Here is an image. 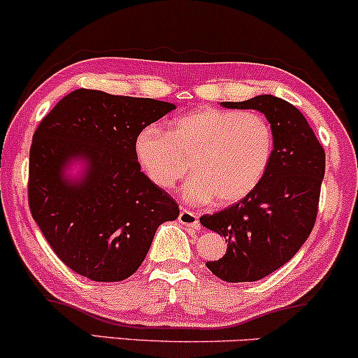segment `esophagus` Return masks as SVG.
<instances>
[{
  "label": "esophagus",
  "instance_id": "1",
  "mask_svg": "<svg viewBox=\"0 0 358 358\" xmlns=\"http://www.w3.org/2000/svg\"><path fill=\"white\" fill-rule=\"evenodd\" d=\"M178 221H180V224H183V226L190 227V229H199L200 227L199 215L195 214V212H190L187 209H182V212H180Z\"/></svg>",
  "mask_w": 358,
  "mask_h": 358
}]
</instances>
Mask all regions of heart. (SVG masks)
Here are the masks:
<instances>
[{
    "label": "heart",
    "mask_w": 358,
    "mask_h": 358,
    "mask_svg": "<svg viewBox=\"0 0 358 358\" xmlns=\"http://www.w3.org/2000/svg\"><path fill=\"white\" fill-rule=\"evenodd\" d=\"M272 124L258 112L202 107L168 122L166 132L144 127L134 155L144 175L170 190L192 168L182 188L190 203L215 199L217 206L241 202L257 190L272 163Z\"/></svg>",
    "instance_id": "1"
}]
</instances>
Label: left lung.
Wrapping results in <instances>:
<instances>
[{"label":"left lung","mask_w":358,"mask_h":358,"mask_svg":"<svg viewBox=\"0 0 358 358\" xmlns=\"http://www.w3.org/2000/svg\"><path fill=\"white\" fill-rule=\"evenodd\" d=\"M258 110L272 124L275 149L263 182L241 202L200 217L226 239V255L207 268L226 282H255L285 265L311 234L324 178V149L306 117L289 101L258 95L222 101Z\"/></svg>","instance_id":"obj_1"}]
</instances>
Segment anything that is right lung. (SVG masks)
Instances as JSON below:
<instances>
[{
    "mask_svg": "<svg viewBox=\"0 0 358 358\" xmlns=\"http://www.w3.org/2000/svg\"><path fill=\"white\" fill-rule=\"evenodd\" d=\"M176 107L152 98L76 90L38 124L30 148L29 206L71 270L95 282L131 277L178 203L141 171L136 136ZM82 161L80 179L67 175Z\"/></svg>",
    "mask_w": 358,
    "mask_h": 358,
    "instance_id": "add662e5",
    "label": "right lung"
}]
</instances>
